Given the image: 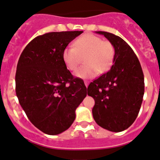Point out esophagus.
<instances>
[{
  "label": "esophagus",
  "instance_id": "obj_1",
  "mask_svg": "<svg viewBox=\"0 0 160 160\" xmlns=\"http://www.w3.org/2000/svg\"><path fill=\"white\" fill-rule=\"evenodd\" d=\"M84 84H85L86 87H88V84H89L88 80H84Z\"/></svg>",
  "mask_w": 160,
  "mask_h": 160
}]
</instances>
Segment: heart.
Instances as JSON below:
<instances>
[{"label":"heart","mask_w":160,"mask_h":160,"mask_svg":"<svg viewBox=\"0 0 160 160\" xmlns=\"http://www.w3.org/2000/svg\"><path fill=\"white\" fill-rule=\"evenodd\" d=\"M114 45L108 41H103L101 37L92 33L80 36L73 43V46H68L63 51L62 58L64 64L70 71L77 69L84 57V65L75 72L78 78L90 79L96 77L98 73L108 71L115 59Z\"/></svg>","instance_id":"b5f03b06"}]
</instances>
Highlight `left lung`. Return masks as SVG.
<instances>
[{
    "label": "left lung",
    "mask_w": 160,
    "mask_h": 160,
    "mask_svg": "<svg viewBox=\"0 0 160 160\" xmlns=\"http://www.w3.org/2000/svg\"><path fill=\"white\" fill-rule=\"evenodd\" d=\"M104 36L114 45V64L107 73L90 83L88 95L95 100L92 115L99 126L114 132L126 130L139 114L143 94L144 77L132 48L121 37L108 32Z\"/></svg>",
    "instance_id": "8db88e82"
}]
</instances>
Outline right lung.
<instances>
[{
  "label": "right lung",
  "mask_w": 160,
  "mask_h": 160,
  "mask_svg": "<svg viewBox=\"0 0 160 160\" xmlns=\"http://www.w3.org/2000/svg\"><path fill=\"white\" fill-rule=\"evenodd\" d=\"M83 31L52 32L30 41L20 57L16 93L31 123L54 136L69 128L87 88L63 61L64 48Z\"/></svg>",
  "instance_id": "1"
}]
</instances>
